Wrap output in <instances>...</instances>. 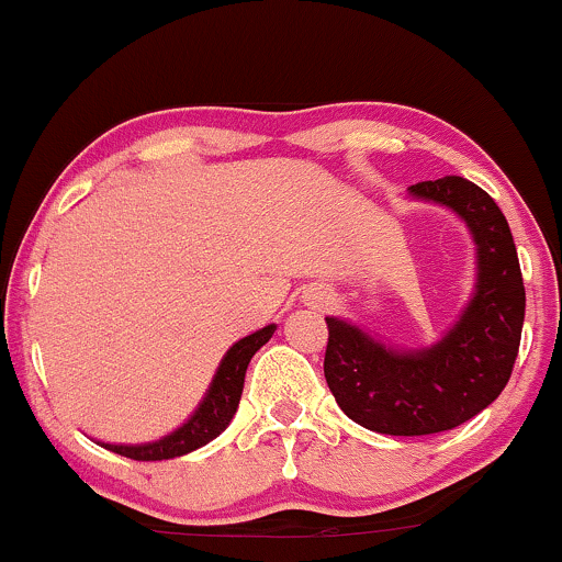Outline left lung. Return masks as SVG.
<instances>
[{
  "mask_svg": "<svg viewBox=\"0 0 562 562\" xmlns=\"http://www.w3.org/2000/svg\"><path fill=\"white\" fill-rule=\"evenodd\" d=\"M409 198L449 209L475 243V285L434 346L396 348L340 317H325V378L340 409L367 430L428 436L468 423L505 391L518 357L526 288L499 205L479 184L441 177Z\"/></svg>",
  "mask_w": 562,
  "mask_h": 562,
  "instance_id": "obj_1",
  "label": "left lung"
}]
</instances>
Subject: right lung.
<instances>
[{
    "label": "right lung",
    "instance_id": "obj_1",
    "mask_svg": "<svg viewBox=\"0 0 562 562\" xmlns=\"http://www.w3.org/2000/svg\"><path fill=\"white\" fill-rule=\"evenodd\" d=\"M277 325H267L261 330L245 335L237 340L235 346L224 353V359L218 362V370L214 380H211L209 391H205L203 402L198 404V409L192 412L187 420L179 425L177 430H171L169 436L158 438V441L147 443H105L97 441L100 447L115 451V454L128 457V460H173V457L190 454L200 447H205L209 441L222 434L224 428L235 417L237 404L243 396V383H245V370H248L250 359L259 348L272 338Z\"/></svg>",
    "mask_w": 562,
    "mask_h": 562
}]
</instances>
